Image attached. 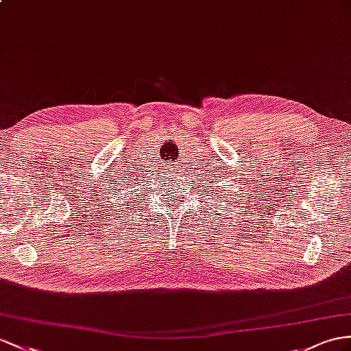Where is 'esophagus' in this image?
<instances>
[{
  "label": "esophagus",
  "mask_w": 351,
  "mask_h": 351,
  "mask_svg": "<svg viewBox=\"0 0 351 351\" xmlns=\"http://www.w3.org/2000/svg\"><path fill=\"white\" fill-rule=\"evenodd\" d=\"M170 169H172V172H175V169H178V166H170Z\"/></svg>",
  "instance_id": "1"
}]
</instances>
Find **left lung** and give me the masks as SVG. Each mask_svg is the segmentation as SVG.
Segmentation results:
<instances>
[{
    "label": "left lung",
    "mask_w": 351,
    "mask_h": 351,
    "mask_svg": "<svg viewBox=\"0 0 351 351\" xmlns=\"http://www.w3.org/2000/svg\"><path fill=\"white\" fill-rule=\"evenodd\" d=\"M223 178H226V176H223ZM227 178H228V176H227ZM219 182H221V179H218V181H217V184H219ZM221 190H223V186H222V188H219V186L217 185V186H215V188H213V191H215V194H219V191H221ZM202 191H203V190H202ZM209 193H210V191H209ZM204 195H206V194H204ZM212 197H213V194H212ZM221 199H227V197H226V194H222V197H221ZM230 199H231V197H230Z\"/></svg>",
    "instance_id": "8db88e82"
}]
</instances>
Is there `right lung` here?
Masks as SVG:
<instances>
[{"label": "right lung", "instance_id": "right-lung-1", "mask_svg": "<svg viewBox=\"0 0 351 351\" xmlns=\"http://www.w3.org/2000/svg\"><path fill=\"white\" fill-rule=\"evenodd\" d=\"M121 184L124 185V188H125V190H129V186H130V185L133 184V179H132V178H129V179H128V181H123Z\"/></svg>", "mask_w": 351, "mask_h": 351}]
</instances>
